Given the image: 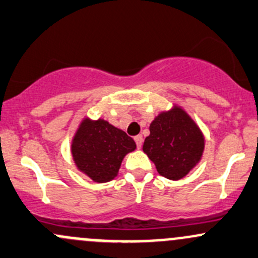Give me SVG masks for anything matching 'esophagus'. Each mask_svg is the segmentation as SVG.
<instances>
[{
	"mask_svg": "<svg viewBox=\"0 0 258 258\" xmlns=\"http://www.w3.org/2000/svg\"><path fill=\"white\" fill-rule=\"evenodd\" d=\"M135 143H137V146L138 149H141V145H143V137L141 135H137V137L134 138Z\"/></svg>",
	"mask_w": 258,
	"mask_h": 258,
	"instance_id": "34e87169",
	"label": "esophagus"
}]
</instances>
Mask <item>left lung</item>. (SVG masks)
<instances>
[{"instance_id": "obj_1", "label": "left lung", "mask_w": 258, "mask_h": 258, "mask_svg": "<svg viewBox=\"0 0 258 258\" xmlns=\"http://www.w3.org/2000/svg\"><path fill=\"white\" fill-rule=\"evenodd\" d=\"M143 150L161 176L178 181L201 161L204 135L184 109L173 106L152 120Z\"/></svg>"}]
</instances>
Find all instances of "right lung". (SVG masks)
<instances>
[{
    "label": "right lung",
    "mask_w": 258,
    "mask_h": 258,
    "mask_svg": "<svg viewBox=\"0 0 258 258\" xmlns=\"http://www.w3.org/2000/svg\"><path fill=\"white\" fill-rule=\"evenodd\" d=\"M137 149L135 141L125 132L104 119L85 118L71 144V154L77 170L97 183L117 177L124 156Z\"/></svg>",
    "instance_id": "add662e5"
}]
</instances>
